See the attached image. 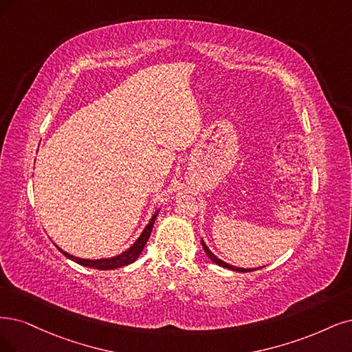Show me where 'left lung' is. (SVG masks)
Segmentation results:
<instances>
[{"label":"left lung","mask_w":352,"mask_h":352,"mask_svg":"<svg viewBox=\"0 0 352 352\" xmlns=\"http://www.w3.org/2000/svg\"><path fill=\"white\" fill-rule=\"evenodd\" d=\"M201 245H203V250H204V252L207 254V256H209L213 263H216L217 265H220V267H225V268H229V270H233V271H241V272H248V271H254V270H246V268H238V267H232V265H229V264H226V263H223V261H220V259L217 258V256H214L210 251H209V248H207L206 246V243L201 241Z\"/></svg>","instance_id":"1"}]
</instances>
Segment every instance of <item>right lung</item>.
<instances>
[{"mask_svg":"<svg viewBox=\"0 0 352 352\" xmlns=\"http://www.w3.org/2000/svg\"><path fill=\"white\" fill-rule=\"evenodd\" d=\"M156 216H158V213H156L152 219L149 225L145 228V230L142 232V235L139 236V239L130 246V248L127 251H124L123 254L117 255V256H111V258H106V259H82V258H76V256H72L67 252H63L62 250V254L65 256H68L69 259H72V261L81 264L84 267H89V268H97V270H114V268H120V267H124L127 264H132L133 261H136L138 256L140 255V252L143 251V248H145V245L151 236V232H152V228H153V223H155V219Z\"/></svg>","mask_w":352,"mask_h":352,"instance_id":"1","label":"right lung"}]
</instances>
